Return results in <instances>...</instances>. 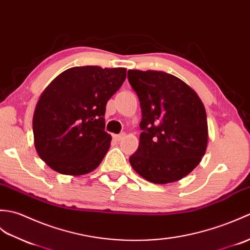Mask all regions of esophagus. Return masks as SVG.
Here are the masks:
<instances>
[{
  "label": "esophagus",
  "instance_id": "34e87169",
  "mask_svg": "<svg viewBox=\"0 0 250 250\" xmlns=\"http://www.w3.org/2000/svg\"><path fill=\"white\" fill-rule=\"evenodd\" d=\"M125 134H120V135H113V139L115 140V141H121V140H123L124 138H125Z\"/></svg>",
  "mask_w": 250,
  "mask_h": 250
}]
</instances>
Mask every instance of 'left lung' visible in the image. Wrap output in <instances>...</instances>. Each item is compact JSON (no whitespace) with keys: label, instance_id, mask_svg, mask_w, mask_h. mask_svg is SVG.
<instances>
[{"label":"left lung","instance_id":"1","mask_svg":"<svg viewBox=\"0 0 250 250\" xmlns=\"http://www.w3.org/2000/svg\"><path fill=\"white\" fill-rule=\"evenodd\" d=\"M128 81L142 112L139 147L129 157L132 169L154 184L183 179L207 151V112L200 97L165 71L129 69Z\"/></svg>","mask_w":250,"mask_h":250}]
</instances>
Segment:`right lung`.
Masks as SVG:
<instances>
[{"label":"right lung","mask_w":250,"mask_h":250,"mask_svg":"<svg viewBox=\"0 0 250 250\" xmlns=\"http://www.w3.org/2000/svg\"><path fill=\"white\" fill-rule=\"evenodd\" d=\"M126 79V68L71 67L42 93L33 116L36 152L52 170L83 175L95 170L110 147L104 112Z\"/></svg>","instance_id":"add662e5"}]
</instances>
